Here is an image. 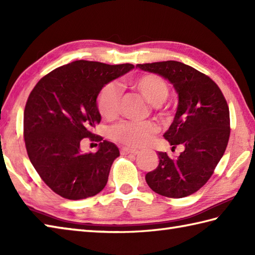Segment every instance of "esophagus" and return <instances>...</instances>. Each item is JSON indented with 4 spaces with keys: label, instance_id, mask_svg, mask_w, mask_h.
<instances>
[{
    "label": "esophagus",
    "instance_id": "esophagus-1",
    "mask_svg": "<svg viewBox=\"0 0 255 255\" xmlns=\"http://www.w3.org/2000/svg\"><path fill=\"white\" fill-rule=\"evenodd\" d=\"M139 151L134 148H128V147H124L122 148V153L127 154V153H132V154H137Z\"/></svg>",
    "mask_w": 255,
    "mask_h": 255
}]
</instances>
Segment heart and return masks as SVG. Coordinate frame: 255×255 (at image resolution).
<instances>
[{
  "label": "heart",
  "mask_w": 255,
  "mask_h": 255,
  "mask_svg": "<svg viewBox=\"0 0 255 255\" xmlns=\"http://www.w3.org/2000/svg\"><path fill=\"white\" fill-rule=\"evenodd\" d=\"M134 89L151 104L155 105L159 115L163 118L171 116V111L167 107H162L167 95L169 85L161 77L153 73H143L132 77L129 80ZM123 89L115 82L105 84L97 94L96 105L101 116L105 119H114L121 111ZM159 127L151 121L144 122H123L112 128L111 136L114 140L129 147H142L150 142Z\"/></svg>",
  "instance_id": "1"
}]
</instances>
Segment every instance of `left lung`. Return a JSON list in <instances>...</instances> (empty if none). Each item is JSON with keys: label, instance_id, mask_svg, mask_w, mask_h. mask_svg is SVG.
Segmentation results:
<instances>
[{"label": "left lung", "instance_id": "obj_1", "mask_svg": "<svg viewBox=\"0 0 255 255\" xmlns=\"http://www.w3.org/2000/svg\"><path fill=\"white\" fill-rule=\"evenodd\" d=\"M173 83L178 93L174 121L163 137L178 156L158 152L159 165L145 174V182L162 196L182 198L203 187L223 158L230 136V115L219 86L198 70L178 61L137 64Z\"/></svg>", "mask_w": 255, "mask_h": 255}]
</instances>
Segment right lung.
I'll list each match as a JSON object with an SVG mask.
<instances>
[{
    "mask_svg": "<svg viewBox=\"0 0 255 255\" xmlns=\"http://www.w3.org/2000/svg\"><path fill=\"white\" fill-rule=\"evenodd\" d=\"M132 68L130 63L78 60L52 70L31 90L24 111L27 154L41 180L59 196L84 199L105 187L119 150L93 133L101 122L97 94ZM84 137L100 142L96 153L80 151Z\"/></svg>",
    "mask_w": 255,
    "mask_h": 255,
    "instance_id": "obj_1",
    "label": "right lung"
}]
</instances>
